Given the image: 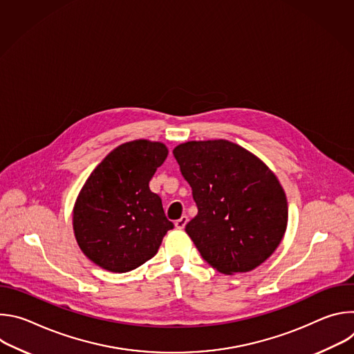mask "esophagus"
<instances>
[{
	"mask_svg": "<svg viewBox=\"0 0 354 354\" xmlns=\"http://www.w3.org/2000/svg\"><path fill=\"white\" fill-rule=\"evenodd\" d=\"M187 221H189L187 216H182L179 220H176V221H175V227H176L178 230H183V228H185V225L187 224Z\"/></svg>",
	"mask_w": 354,
	"mask_h": 354,
	"instance_id": "esophagus-1",
	"label": "esophagus"
}]
</instances>
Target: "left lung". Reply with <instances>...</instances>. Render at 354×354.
Segmentation results:
<instances>
[{
	"mask_svg": "<svg viewBox=\"0 0 354 354\" xmlns=\"http://www.w3.org/2000/svg\"><path fill=\"white\" fill-rule=\"evenodd\" d=\"M174 156L197 206L185 231L203 259L224 274L250 272L269 259L288 221L273 171L228 140L182 142Z\"/></svg>",
	"mask_w": 354,
	"mask_h": 354,
	"instance_id": "left-lung-1",
	"label": "left lung"
}]
</instances>
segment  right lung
<instances>
[{
  "mask_svg": "<svg viewBox=\"0 0 354 354\" xmlns=\"http://www.w3.org/2000/svg\"><path fill=\"white\" fill-rule=\"evenodd\" d=\"M168 156L164 142L134 140L116 147L85 180L73 209L84 255L113 273L130 272L158 252L174 228L149 180Z\"/></svg>",
  "mask_w": 354,
  "mask_h": 354,
  "instance_id": "obj_1",
  "label": "right lung"
}]
</instances>
